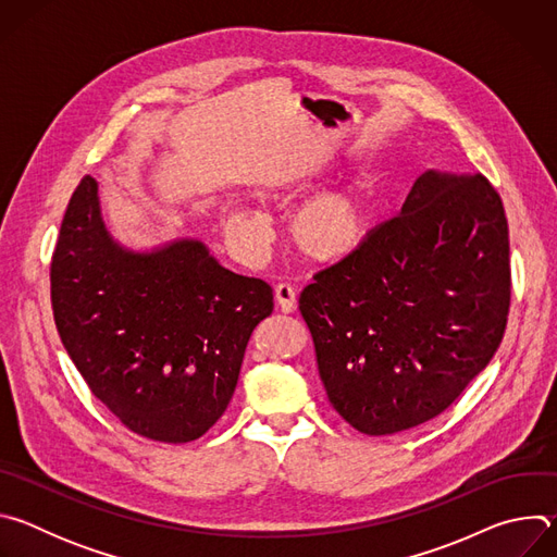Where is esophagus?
Wrapping results in <instances>:
<instances>
[{"instance_id": "34e87169", "label": "esophagus", "mask_w": 557, "mask_h": 557, "mask_svg": "<svg viewBox=\"0 0 557 557\" xmlns=\"http://www.w3.org/2000/svg\"><path fill=\"white\" fill-rule=\"evenodd\" d=\"M275 301H277V308H280L282 312H295V308H297V297H295L293 286H288V284H277V286H275Z\"/></svg>"}]
</instances>
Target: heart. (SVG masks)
<instances>
[{"label":"heart","mask_w":557,"mask_h":557,"mask_svg":"<svg viewBox=\"0 0 557 557\" xmlns=\"http://www.w3.org/2000/svg\"><path fill=\"white\" fill-rule=\"evenodd\" d=\"M233 231L251 247L264 237V218L247 207L228 211ZM374 215L357 189H335L308 198L290 218L295 249L310 262L333 264L355 256L372 233Z\"/></svg>","instance_id":"b5f03b06"}]
</instances>
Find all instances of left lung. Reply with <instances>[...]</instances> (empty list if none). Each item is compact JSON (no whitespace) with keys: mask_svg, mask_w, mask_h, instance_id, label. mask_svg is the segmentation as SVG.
Returning a JSON list of instances; mask_svg holds the SVG:
<instances>
[{"mask_svg":"<svg viewBox=\"0 0 557 557\" xmlns=\"http://www.w3.org/2000/svg\"><path fill=\"white\" fill-rule=\"evenodd\" d=\"M509 226L481 174L425 170L399 215L299 295L331 406L368 436L438 417L503 342Z\"/></svg>","mask_w":557,"mask_h":557,"instance_id":"1","label":"left lung"}]
</instances>
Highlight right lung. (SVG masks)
<instances>
[{
  "mask_svg": "<svg viewBox=\"0 0 557 557\" xmlns=\"http://www.w3.org/2000/svg\"><path fill=\"white\" fill-rule=\"evenodd\" d=\"M50 286L59 337L92 394L132 432L174 445L224 414L273 312L271 286L224 269L198 237L119 243L92 176L65 209Z\"/></svg>",
  "mask_w": 557,
  "mask_h": 557,
  "instance_id": "obj_1",
  "label": "right lung"
}]
</instances>
